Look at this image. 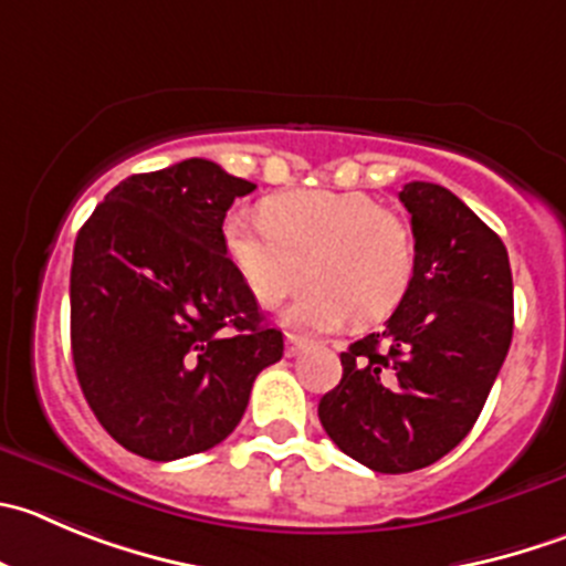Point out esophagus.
<instances>
[{"mask_svg": "<svg viewBox=\"0 0 566 566\" xmlns=\"http://www.w3.org/2000/svg\"><path fill=\"white\" fill-rule=\"evenodd\" d=\"M308 347H311L308 338L294 336V333H289V336H286V355H289V358H294V355H300L303 349H308Z\"/></svg>", "mask_w": 566, "mask_h": 566, "instance_id": "34e87169", "label": "esophagus"}]
</instances>
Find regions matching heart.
Returning <instances> with one entry per match:
<instances>
[{
	"instance_id": "heart-1",
	"label": "heart",
	"mask_w": 566,
	"mask_h": 566,
	"mask_svg": "<svg viewBox=\"0 0 566 566\" xmlns=\"http://www.w3.org/2000/svg\"><path fill=\"white\" fill-rule=\"evenodd\" d=\"M224 255L261 305L314 283L286 311L294 327L333 331L349 316L375 322L406 294L413 235L406 219L360 191H292L266 199L261 222L230 213Z\"/></svg>"
}]
</instances>
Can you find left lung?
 Masks as SVG:
<instances>
[{"label":"left lung","instance_id":"1","mask_svg":"<svg viewBox=\"0 0 566 566\" xmlns=\"http://www.w3.org/2000/svg\"><path fill=\"white\" fill-rule=\"evenodd\" d=\"M413 274L380 333L342 353L319 422L349 459L386 475L422 470L464 439L509 355L514 283L500 235L436 182L400 191Z\"/></svg>","mask_w":566,"mask_h":566}]
</instances>
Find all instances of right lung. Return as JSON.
<instances>
[{
	"instance_id": "obj_1",
	"label": "right lung",
	"mask_w": 566,
	"mask_h": 566,
	"mask_svg": "<svg viewBox=\"0 0 566 566\" xmlns=\"http://www.w3.org/2000/svg\"><path fill=\"white\" fill-rule=\"evenodd\" d=\"M255 182L206 158L118 182L80 228L72 355L102 428L130 453L175 461L217 448L244 417L283 333L224 255L222 224Z\"/></svg>"
}]
</instances>
